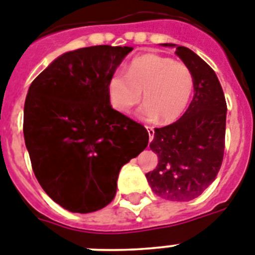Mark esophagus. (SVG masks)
Wrapping results in <instances>:
<instances>
[{
	"instance_id": "34e87169",
	"label": "esophagus",
	"mask_w": 255,
	"mask_h": 255,
	"mask_svg": "<svg viewBox=\"0 0 255 255\" xmlns=\"http://www.w3.org/2000/svg\"><path fill=\"white\" fill-rule=\"evenodd\" d=\"M146 129H147L148 131V139H150V142H151V140L154 139V129H152L151 126H146Z\"/></svg>"
}]
</instances>
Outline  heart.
Listing matches in <instances>:
<instances>
[{"mask_svg": "<svg viewBox=\"0 0 255 255\" xmlns=\"http://www.w3.org/2000/svg\"><path fill=\"white\" fill-rule=\"evenodd\" d=\"M193 91L192 72L185 64L148 52L131 60L125 73L115 72L108 81V95L116 111L128 113L139 104L140 115L162 124L176 121L188 105Z\"/></svg>", "mask_w": 255, "mask_h": 255, "instance_id": "b5f03b06", "label": "heart"}]
</instances>
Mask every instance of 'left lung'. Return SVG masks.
I'll return each instance as SVG.
<instances>
[{
    "instance_id": "left-lung-1",
    "label": "left lung",
    "mask_w": 255,
    "mask_h": 255,
    "mask_svg": "<svg viewBox=\"0 0 255 255\" xmlns=\"http://www.w3.org/2000/svg\"><path fill=\"white\" fill-rule=\"evenodd\" d=\"M175 54L192 72L193 99L178 121L155 129L150 148L158 155V164L146 178L158 196L188 201L200 196L219 174L227 101L215 71L200 56L183 46L176 47Z\"/></svg>"
}]
</instances>
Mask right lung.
<instances>
[{"instance_id":"obj_1","label":"right lung","mask_w":255,"mask_h":255,"mask_svg":"<svg viewBox=\"0 0 255 255\" xmlns=\"http://www.w3.org/2000/svg\"><path fill=\"white\" fill-rule=\"evenodd\" d=\"M131 47L93 46L55 59L28 88L23 135L35 178L67 211L89 213L116 196L121 167L148 133L111 105L108 81Z\"/></svg>"}]
</instances>
